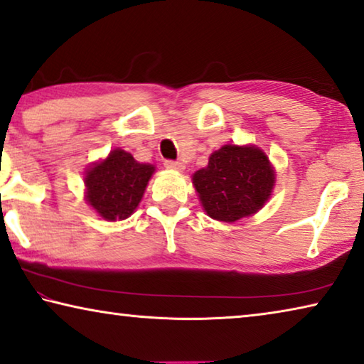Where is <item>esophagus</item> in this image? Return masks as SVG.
I'll return each mask as SVG.
<instances>
[{
    "label": "esophagus",
    "mask_w": 364,
    "mask_h": 364,
    "mask_svg": "<svg viewBox=\"0 0 364 364\" xmlns=\"http://www.w3.org/2000/svg\"><path fill=\"white\" fill-rule=\"evenodd\" d=\"M164 166L168 168L169 171H183L186 169V166H183L182 163H178V161H164Z\"/></svg>",
    "instance_id": "esophagus-1"
}]
</instances>
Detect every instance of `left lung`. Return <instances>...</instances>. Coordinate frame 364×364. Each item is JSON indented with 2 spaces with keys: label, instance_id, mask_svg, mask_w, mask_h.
<instances>
[{
  "label": "left lung",
  "instance_id": "1",
  "mask_svg": "<svg viewBox=\"0 0 364 364\" xmlns=\"http://www.w3.org/2000/svg\"><path fill=\"white\" fill-rule=\"evenodd\" d=\"M205 213L221 223L250 218L271 198L276 169L256 145H224L213 151L206 168L192 176Z\"/></svg>",
  "mask_w": 364,
  "mask_h": 364
}]
</instances>
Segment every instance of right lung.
Listing matches in <instances>:
<instances>
[{"instance_id":"right-lung-1","label":"right lung","mask_w":364,"mask_h":364,"mask_svg":"<svg viewBox=\"0 0 364 364\" xmlns=\"http://www.w3.org/2000/svg\"><path fill=\"white\" fill-rule=\"evenodd\" d=\"M153 164L139 163L132 154L114 148L85 169V200L105 221H124L132 216L154 174Z\"/></svg>"}]
</instances>
